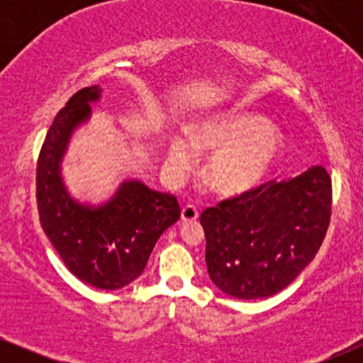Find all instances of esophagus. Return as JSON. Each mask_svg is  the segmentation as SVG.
I'll list each match as a JSON object with an SVG mask.
<instances>
[{
    "label": "esophagus",
    "instance_id": "esophagus-1",
    "mask_svg": "<svg viewBox=\"0 0 363 363\" xmlns=\"http://www.w3.org/2000/svg\"><path fill=\"white\" fill-rule=\"evenodd\" d=\"M198 210H196V206L193 205H186L182 206L181 210V220L182 222H194V220H198Z\"/></svg>",
    "mask_w": 363,
    "mask_h": 363
}]
</instances>
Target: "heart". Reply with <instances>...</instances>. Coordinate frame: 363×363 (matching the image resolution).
I'll return each instance as SVG.
<instances>
[{
    "mask_svg": "<svg viewBox=\"0 0 363 363\" xmlns=\"http://www.w3.org/2000/svg\"><path fill=\"white\" fill-rule=\"evenodd\" d=\"M194 147L213 153L206 167V182L215 193L237 196L261 186L283 155V136L269 121L254 112H230L191 129ZM196 160L194 148L172 136L169 162L186 169Z\"/></svg>",
    "mask_w": 363,
    "mask_h": 363,
    "instance_id": "obj_1",
    "label": "heart"
}]
</instances>
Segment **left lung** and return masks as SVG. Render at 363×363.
I'll return each instance as SVG.
<instances>
[{
	"instance_id": "8db88e82",
	"label": "left lung",
	"mask_w": 363,
	"mask_h": 363,
	"mask_svg": "<svg viewBox=\"0 0 363 363\" xmlns=\"http://www.w3.org/2000/svg\"><path fill=\"white\" fill-rule=\"evenodd\" d=\"M331 177L311 167L269 181L201 213L211 281L235 298L281 291L318 254L331 218Z\"/></svg>"
}]
</instances>
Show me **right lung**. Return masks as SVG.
<instances>
[{
    "mask_svg": "<svg viewBox=\"0 0 363 363\" xmlns=\"http://www.w3.org/2000/svg\"><path fill=\"white\" fill-rule=\"evenodd\" d=\"M86 86L54 118L37 160V210L44 234L78 280L101 290H118L143 273L157 240L181 218L177 198L124 181L107 203H78L66 189L61 162L73 131L90 118L101 99Z\"/></svg>",
    "mask_w": 363,
    "mask_h": 363,
    "instance_id": "1",
    "label": "right lung"
}]
</instances>
